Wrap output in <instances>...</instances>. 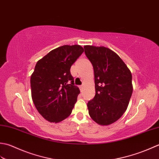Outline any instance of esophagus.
I'll return each mask as SVG.
<instances>
[{
  "instance_id": "34e87169",
  "label": "esophagus",
  "mask_w": 159,
  "mask_h": 159,
  "mask_svg": "<svg viewBox=\"0 0 159 159\" xmlns=\"http://www.w3.org/2000/svg\"><path fill=\"white\" fill-rule=\"evenodd\" d=\"M80 91H81V92H83L84 86H80Z\"/></svg>"
}]
</instances>
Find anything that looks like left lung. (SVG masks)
I'll return each instance as SVG.
<instances>
[{
    "label": "left lung",
    "instance_id": "left-lung-1",
    "mask_svg": "<svg viewBox=\"0 0 159 159\" xmlns=\"http://www.w3.org/2000/svg\"><path fill=\"white\" fill-rule=\"evenodd\" d=\"M84 48L95 75V95L87 104L89 115L99 125H111L120 119L128 108L133 91L132 73L110 48L93 45Z\"/></svg>",
    "mask_w": 159,
    "mask_h": 159
}]
</instances>
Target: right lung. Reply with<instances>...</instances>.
Wrapping results in <instances>:
<instances>
[{
    "label": "right lung",
    "mask_w": 159,
    "mask_h": 159,
    "mask_svg": "<svg viewBox=\"0 0 159 159\" xmlns=\"http://www.w3.org/2000/svg\"><path fill=\"white\" fill-rule=\"evenodd\" d=\"M84 50L78 44L64 45L39 60L31 75V98L38 112L49 122L69 116L80 90L70 72Z\"/></svg>",
    "instance_id": "right-lung-1"
}]
</instances>
